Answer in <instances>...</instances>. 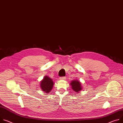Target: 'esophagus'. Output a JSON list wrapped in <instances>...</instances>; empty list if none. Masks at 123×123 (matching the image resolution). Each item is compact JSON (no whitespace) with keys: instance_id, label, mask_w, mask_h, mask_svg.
<instances>
[{"instance_id":"34e87169","label":"esophagus","mask_w":123,"mask_h":123,"mask_svg":"<svg viewBox=\"0 0 123 123\" xmlns=\"http://www.w3.org/2000/svg\"><path fill=\"white\" fill-rule=\"evenodd\" d=\"M65 79H66V77H64V76L59 77V80H65Z\"/></svg>"}]
</instances>
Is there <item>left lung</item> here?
Segmentation results:
<instances>
[{
	"mask_svg": "<svg viewBox=\"0 0 123 123\" xmlns=\"http://www.w3.org/2000/svg\"><path fill=\"white\" fill-rule=\"evenodd\" d=\"M70 85L73 90L76 93H79L83 89L81 83L79 80H74L71 81Z\"/></svg>",
	"mask_w": 123,
	"mask_h": 123,
	"instance_id": "obj_1",
	"label": "left lung"
}]
</instances>
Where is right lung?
<instances>
[{
  "mask_svg": "<svg viewBox=\"0 0 123 123\" xmlns=\"http://www.w3.org/2000/svg\"><path fill=\"white\" fill-rule=\"evenodd\" d=\"M54 82L47 75L44 76L40 82V88L45 93H49L52 89Z\"/></svg>",
  "mask_w": 123,
  "mask_h": 123,
  "instance_id": "obj_1",
  "label": "right lung"
}]
</instances>
